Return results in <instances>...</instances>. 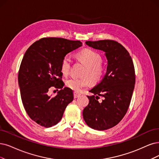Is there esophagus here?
Here are the masks:
<instances>
[{
    "instance_id": "34e87169",
    "label": "esophagus",
    "mask_w": 159,
    "mask_h": 159,
    "mask_svg": "<svg viewBox=\"0 0 159 159\" xmlns=\"http://www.w3.org/2000/svg\"><path fill=\"white\" fill-rule=\"evenodd\" d=\"M80 93H76V92H75V93H74V98H79V97H80Z\"/></svg>"
}]
</instances>
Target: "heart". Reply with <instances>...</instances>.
I'll list each match as a JSON object with an SVG mask.
<instances>
[{"mask_svg":"<svg viewBox=\"0 0 159 159\" xmlns=\"http://www.w3.org/2000/svg\"><path fill=\"white\" fill-rule=\"evenodd\" d=\"M78 60L85 66L83 75H87L93 83L101 80L105 72V68L102 62V57L98 53L91 49H84L76 55ZM71 61L69 56H66L61 61V70L63 75H67L70 68ZM90 84V80L87 76L75 77L72 76L66 80V86L75 92H80L82 89Z\"/></svg>","mask_w":159,"mask_h":159,"instance_id":"obj_1","label":"heart"}]
</instances>
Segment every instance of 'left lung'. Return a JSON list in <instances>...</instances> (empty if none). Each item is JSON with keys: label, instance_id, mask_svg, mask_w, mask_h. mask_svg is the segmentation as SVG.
I'll return each mask as SVG.
<instances>
[{"label": "left lung", "instance_id": "1", "mask_svg": "<svg viewBox=\"0 0 159 159\" xmlns=\"http://www.w3.org/2000/svg\"><path fill=\"white\" fill-rule=\"evenodd\" d=\"M92 48L105 52L106 74L90 92L89 103L83 110L86 125L97 130L116 126L126 115L134 89L135 69L132 59L124 46L113 40L86 41ZM102 102L98 101L99 96Z\"/></svg>", "mask_w": 159, "mask_h": 159}]
</instances>
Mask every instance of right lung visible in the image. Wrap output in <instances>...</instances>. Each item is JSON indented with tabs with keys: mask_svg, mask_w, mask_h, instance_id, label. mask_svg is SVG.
<instances>
[{
	"mask_svg": "<svg viewBox=\"0 0 159 159\" xmlns=\"http://www.w3.org/2000/svg\"><path fill=\"white\" fill-rule=\"evenodd\" d=\"M81 46L79 40L43 38L25 53L18 73L21 98L27 115L39 125L48 128L57 124L73 100L72 90L63 88L61 63L68 53ZM52 87L61 89L55 97L49 95Z\"/></svg>",
	"mask_w": 159,
	"mask_h": 159,
	"instance_id": "right-lung-1",
	"label": "right lung"
}]
</instances>
